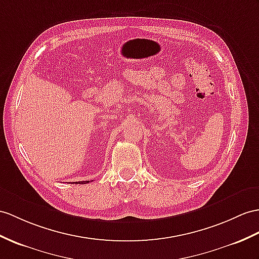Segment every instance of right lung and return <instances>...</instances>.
Here are the masks:
<instances>
[{
	"label": "right lung",
	"instance_id": "add662e5",
	"mask_svg": "<svg viewBox=\"0 0 259 259\" xmlns=\"http://www.w3.org/2000/svg\"><path fill=\"white\" fill-rule=\"evenodd\" d=\"M75 184H79V185H84V184H89V181H79V182H75Z\"/></svg>",
	"mask_w": 259,
	"mask_h": 259
}]
</instances>
